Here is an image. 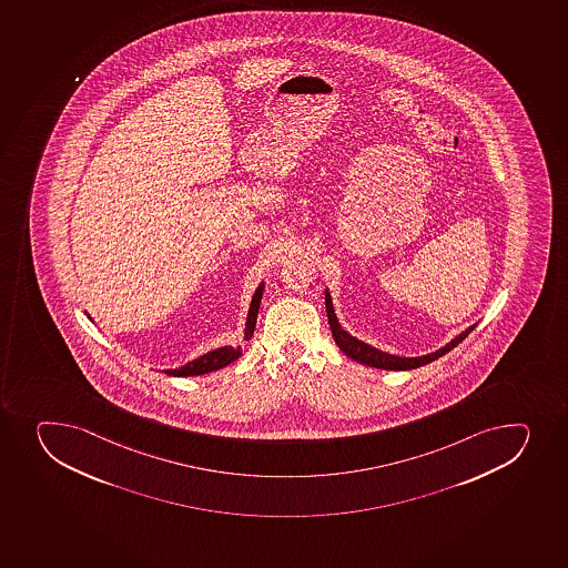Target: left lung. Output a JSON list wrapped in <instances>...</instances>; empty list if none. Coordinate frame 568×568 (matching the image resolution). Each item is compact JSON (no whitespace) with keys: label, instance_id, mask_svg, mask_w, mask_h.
Instances as JSON below:
<instances>
[{"label":"left lung","instance_id":"left-lung-1","mask_svg":"<svg viewBox=\"0 0 568 568\" xmlns=\"http://www.w3.org/2000/svg\"><path fill=\"white\" fill-rule=\"evenodd\" d=\"M326 313L327 322L332 327V335L335 338V344L343 354L348 355L349 359L357 361L361 365L374 366V368H382V371H410V368H418V366L427 365L432 361L443 357L444 354H448L449 349L455 348L463 338L468 337V333L478 326V322H474L471 326L466 327L459 335H455L449 343L444 344L440 348L429 354L416 355V357H407V355L388 354L383 349L374 348L371 344L365 341L349 335L341 322H338L337 315H335V307H333L332 294L326 288Z\"/></svg>","mask_w":568,"mask_h":568}]
</instances>
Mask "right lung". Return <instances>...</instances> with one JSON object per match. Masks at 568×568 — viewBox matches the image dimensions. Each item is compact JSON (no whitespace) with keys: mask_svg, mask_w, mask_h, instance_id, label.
I'll return each instance as SVG.
<instances>
[{"mask_svg":"<svg viewBox=\"0 0 568 568\" xmlns=\"http://www.w3.org/2000/svg\"><path fill=\"white\" fill-rule=\"evenodd\" d=\"M263 293L264 281L255 288V293H253L252 304H250V310H247L246 324H244V341H250V338L253 337V329H255V322H257L258 304H261ZM84 315L94 324L92 316H90L87 311H84ZM241 355V346H220V348L209 349L205 354L200 355L196 359L189 361V363H185L183 366L166 368L164 374L174 377L202 376V374H209V372L224 368V366L230 365L233 361L239 359Z\"/></svg>","mask_w":568,"mask_h":568,"instance_id":"right-lung-1","label":"right lung"}]
</instances>
